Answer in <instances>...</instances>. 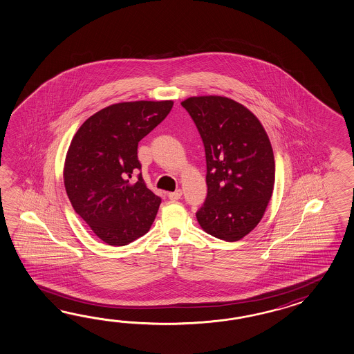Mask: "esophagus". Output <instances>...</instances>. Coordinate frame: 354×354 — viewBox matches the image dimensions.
I'll list each match as a JSON object with an SVG mask.
<instances>
[{"instance_id": "esophagus-1", "label": "esophagus", "mask_w": 354, "mask_h": 354, "mask_svg": "<svg viewBox=\"0 0 354 354\" xmlns=\"http://www.w3.org/2000/svg\"><path fill=\"white\" fill-rule=\"evenodd\" d=\"M181 194H183V192H181L180 189H178V190H175V192L169 193L167 196H169V199H171V201H178V199H180Z\"/></svg>"}]
</instances>
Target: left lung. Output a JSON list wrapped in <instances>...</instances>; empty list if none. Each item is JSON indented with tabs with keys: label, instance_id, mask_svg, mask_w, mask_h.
<instances>
[{
	"label": "left lung",
	"instance_id": "1",
	"mask_svg": "<svg viewBox=\"0 0 354 354\" xmlns=\"http://www.w3.org/2000/svg\"><path fill=\"white\" fill-rule=\"evenodd\" d=\"M203 140L207 198L196 220L207 234L239 241L263 218L274 188V155L259 119L226 96L181 102Z\"/></svg>",
	"mask_w": 354,
	"mask_h": 354
}]
</instances>
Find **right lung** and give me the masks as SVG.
<instances>
[{"instance_id":"add662e5","label":"right lung","mask_w":354,"mask_h":354,"mask_svg":"<svg viewBox=\"0 0 354 354\" xmlns=\"http://www.w3.org/2000/svg\"><path fill=\"white\" fill-rule=\"evenodd\" d=\"M173 100L113 104L73 136L63 181L73 209L105 244L123 246L149 232L161 199L149 190L137 158L138 142L167 117Z\"/></svg>"}]
</instances>
